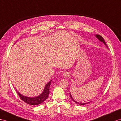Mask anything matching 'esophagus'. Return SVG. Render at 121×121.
<instances>
[{
	"label": "esophagus",
	"instance_id": "1",
	"mask_svg": "<svg viewBox=\"0 0 121 121\" xmlns=\"http://www.w3.org/2000/svg\"><path fill=\"white\" fill-rule=\"evenodd\" d=\"M63 76L64 78H66V77H68L69 76V73L68 72H65L63 73Z\"/></svg>",
	"mask_w": 121,
	"mask_h": 121
}]
</instances>
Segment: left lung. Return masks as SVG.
I'll list each match as a JSON object with an SVG mask.
<instances>
[{
  "instance_id": "8db88e82",
  "label": "left lung",
  "mask_w": 121,
  "mask_h": 121,
  "mask_svg": "<svg viewBox=\"0 0 121 121\" xmlns=\"http://www.w3.org/2000/svg\"><path fill=\"white\" fill-rule=\"evenodd\" d=\"M96 36V37H97V38H98L99 39V40H100V41H101V42H103L104 43V44L106 45L107 47L108 48V46H107V44H106V42H105V40H104V39H103V37H102L101 36H100V35H97L95 36ZM69 94H70V98H71V99H72V100H73V101H74L75 102V103H76L77 104H79V105H85V104H88V103H79V102H76V101H75V100H73V98H72V95H70V94L69 93Z\"/></svg>"
}]
</instances>
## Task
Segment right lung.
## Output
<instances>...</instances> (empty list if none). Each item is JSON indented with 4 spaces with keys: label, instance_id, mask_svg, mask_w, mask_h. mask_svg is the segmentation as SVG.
Wrapping results in <instances>:
<instances>
[{
    "label": "right lung",
    "instance_id": "1",
    "mask_svg": "<svg viewBox=\"0 0 121 121\" xmlns=\"http://www.w3.org/2000/svg\"><path fill=\"white\" fill-rule=\"evenodd\" d=\"M51 81L49 82L47 84H46L44 91H43L41 95L38 96L37 97L29 98L21 95L18 92H17V94L21 100L26 102V103L32 105H39L42 103L43 102H44L48 98L49 94V86L51 85Z\"/></svg>",
    "mask_w": 121,
    "mask_h": 121
}]
</instances>
